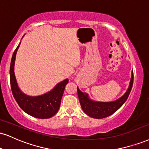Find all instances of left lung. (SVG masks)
Listing matches in <instances>:
<instances>
[{"label":"left lung","instance_id":"obj_1","mask_svg":"<svg viewBox=\"0 0 149 149\" xmlns=\"http://www.w3.org/2000/svg\"><path fill=\"white\" fill-rule=\"evenodd\" d=\"M133 71H132L130 85L126 94L116 101L108 102V103L92 101L89 98L88 95L85 93L83 94L78 87L77 89L78 96L82 110L86 114L95 119H103V118L110 116L116 110H119L120 107L122 106L123 104L126 102L132 89V85H133Z\"/></svg>","mask_w":149,"mask_h":149}]
</instances>
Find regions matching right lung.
<instances>
[{
  "instance_id": "add662e5",
  "label": "right lung",
  "mask_w": 149,
  "mask_h": 149,
  "mask_svg": "<svg viewBox=\"0 0 149 149\" xmlns=\"http://www.w3.org/2000/svg\"><path fill=\"white\" fill-rule=\"evenodd\" d=\"M20 44L12 55L10 64V85L12 94L19 107L29 115L38 119L51 118L57 113L60 108L61 99L65 89V86L69 82V80L66 79L60 82L51 92L42 96H29L23 94L18 87L14 71L16 54Z\"/></svg>"
}]
</instances>
